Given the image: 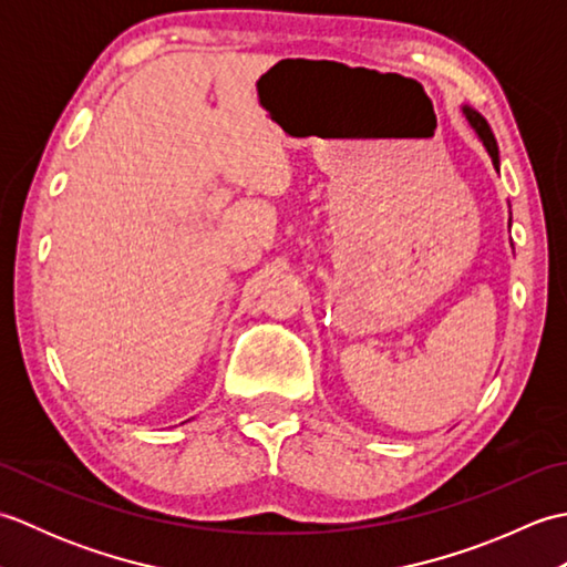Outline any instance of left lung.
<instances>
[{"mask_svg": "<svg viewBox=\"0 0 567 567\" xmlns=\"http://www.w3.org/2000/svg\"><path fill=\"white\" fill-rule=\"evenodd\" d=\"M463 114H465V118L470 122V126L475 128V134L480 136V141H483V146L487 148V153L492 155V163L499 165V148H497L495 134H492V128H489V124H487V118H485L483 114H480V112L470 110V106H463Z\"/></svg>", "mask_w": 567, "mask_h": 567, "instance_id": "8db88e82", "label": "left lung"}]
</instances>
